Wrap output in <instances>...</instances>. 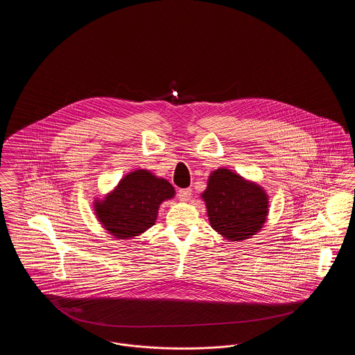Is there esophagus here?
Returning a JSON list of instances; mask_svg holds the SVG:
<instances>
[{"mask_svg":"<svg viewBox=\"0 0 355 355\" xmlns=\"http://www.w3.org/2000/svg\"><path fill=\"white\" fill-rule=\"evenodd\" d=\"M178 198L181 200V201H189L190 198H191V189L190 187H186V189H180V191H178Z\"/></svg>","mask_w":355,"mask_h":355,"instance_id":"34e87169","label":"esophagus"}]
</instances>
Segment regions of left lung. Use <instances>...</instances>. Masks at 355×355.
<instances>
[{"mask_svg":"<svg viewBox=\"0 0 355 355\" xmlns=\"http://www.w3.org/2000/svg\"><path fill=\"white\" fill-rule=\"evenodd\" d=\"M202 200L211 227L230 241L258 233L269 213L265 190L229 169L211 173Z\"/></svg>","mask_w":355,"mask_h":355,"instance_id":"1","label":"left lung"}]
</instances>
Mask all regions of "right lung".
<instances>
[{
	"label": "right lung",
	"instance_id": "obj_1",
	"mask_svg": "<svg viewBox=\"0 0 355 355\" xmlns=\"http://www.w3.org/2000/svg\"><path fill=\"white\" fill-rule=\"evenodd\" d=\"M174 187L148 170H135L102 201L94 202L103 227L119 239L139 236L157 220L159 205L174 197Z\"/></svg>",
	"mask_w": 355,
	"mask_h": 355
}]
</instances>
